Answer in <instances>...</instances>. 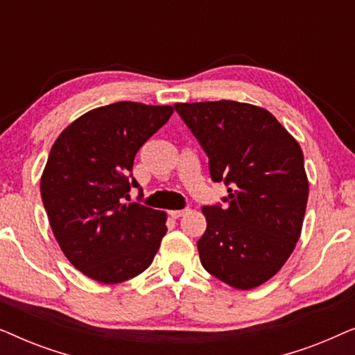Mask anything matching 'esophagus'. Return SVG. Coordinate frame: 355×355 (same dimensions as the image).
Returning a JSON list of instances; mask_svg holds the SVG:
<instances>
[{
    "label": "esophagus",
    "mask_w": 355,
    "mask_h": 355,
    "mask_svg": "<svg viewBox=\"0 0 355 355\" xmlns=\"http://www.w3.org/2000/svg\"><path fill=\"white\" fill-rule=\"evenodd\" d=\"M187 211H189L187 208H184V210H171V211H169V215H171L173 218H181V216L186 215Z\"/></svg>",
    "instance_id": "esophagus-1"
}]
</instances>
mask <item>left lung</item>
<instances>
[{"label": "left lung", "instance_id": "obj_1", "mask_svg": "<svg viewBox=\"0 0 355 355\" xmlns=\"http://www.w3.org/2000/svg\"><path fill=\"white\" fill-rule=\"evenodd\" d=\"M174 108L207 153L213 181L227 186L226 208H202L203 268L236 289L257 288L278 273L302 231L309 179L300 145L260 106L220 100Z\"/></svg>", "mask_w": 355, "mask_h": 355}]
</instances>
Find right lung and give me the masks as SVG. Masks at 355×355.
<instances>
[{"label": "right lung", "mask_w": 355, "mask_h": 355, "mask_svg": "<svg viewBox=\"0 0 355 355\" xmlns=\"http://www.w3.org/2000/svg\"><path fill=\"white\" fill-rule=\"evenodd\" d=\"M173 106L118 101L82 114L53 144L40 192L67 260L105 284L128 281L153 261L166 213L124 203L139 148L168 123Z\"/></svg>", "instance_id": "obj_1"}]
</instances>
